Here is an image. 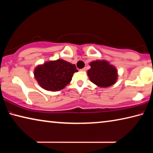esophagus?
I'll use <instances>...</instances> for the list:
<instances>
[{
  "label": "esophagus",
  "instance_id": "obj_1",
  "mask_svg": "<svg viewBox=\"0 0 153 153\" xmlns=\"http://www.w3.org/2000/svg\"><path fill=\"white\" fill-rule=\"evenodd\" d=\"M86 68H83V69H81V71H86Z\"/></svg>",
  "mask_w": 153,
  "mask_h": 153
}]
</instances>
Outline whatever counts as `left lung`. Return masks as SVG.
Masks as SVG:
<instances>
[{"instance_id":"left-lung-1","label":"left lung","mask_w":153,"mask_h":153,"mask_svg":"<svg viewBox=\"0 0 153 153\" xmlns=\"http://www.w3.org/2000/svg\"><path fill=\"white\" fill-rule=\"evenodd\" d=\"M87 74L90 80L101 88H108L114 84L118 79L116 68L105 60H97L90 63Z\"/></svg>"}]
</instances>
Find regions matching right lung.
<instances>
[{
  "label": "right lung",
  "mask_w": 153,
  "mask_h": 153,
  "mask_svg": "<svg viewBox=\"0 0 153 153\" xmlns=\"http://www.w3.org/2000/svg\"><path fill=\"white\" fill-rule=\"evenodd\" d=\"M77 71L75 65L58 59L38 65L34 70V76L42 88L55 92L63 89L69 84L73 75Z\"/></svg>",
  "instance_id": "add662e5"
}]
</instances>
